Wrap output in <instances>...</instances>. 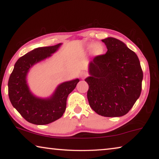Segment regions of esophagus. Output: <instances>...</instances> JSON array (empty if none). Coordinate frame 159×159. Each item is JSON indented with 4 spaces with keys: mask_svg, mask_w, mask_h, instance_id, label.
<instances>
[{
    "mask_svg": "<svg viewBox=\"0 0 159 159\" xmlns=\"http://www.w3.org/2000/svg\"><path fill=\"white\" fill-rule=\"evenodd\" d=\"M88 76V74H87V73H86V72H81V73H80V77L81 78H85V77H86Z\"/></svg>",
    "mask_w": 159,
    "mask_h": 159,
    "instance_id": "esophagus-1",
    "label": "esophagus"
}]
</instances>
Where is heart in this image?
Instances as JSON below:
<instances>
[{
  "label": "heart",
  "mask_w": 159,
  "mask_h": 159,
  "mask_svg": "<svg viewBox=\"0 0 159 159\" xmlns=\"http://www.w3.org/2000/svg\"><path fill=\"white\" fill-rule=\"evenodd\" d=\"M86 49L88 50H92V53L94 56H100L104 52L105 50V47L104 45L100 43H90L88 44L86 46Z\"/></svg>",
  "instance_id": "heart-1"
}]
</instances>
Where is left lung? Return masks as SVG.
Segmentation results:
<instances>
[{
  "instance_id": "8db88e82",
  "label": "left lung",
  "mask_w": 159,
  "mask_h": 159,
  "mask_svg": "<svg viewBox=\"0 0 159 159\" xmlns=\"http://www.w3.org/2000/svg\"><path fill=\"white\" fill-rule=\"evenodd\" d=\"M102 41L107 52L90 61L85 79L88 102L102 116H122L139 98L143 72L138 55L124 43L112 37Z\"/></svg>"
}]
</instances>
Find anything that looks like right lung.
<instances>
[{
  "label": "right lung",
  "mask_w": 159,
  "mask_h": 159,
  "mask_svg": "<svg viewBox=\"0 0 159 159\" xmlns=\"http://www.w3.org/2000/svg\"><path fill=\"white\" fill-rule=\"evenodd\" d=\"M62 43L37 48L16 61L8 80V95L14 108L28 122L46 125L62 116L66 107L67 97L73 91L79 79L60 83L48 98H40L31 92L27 75L35 64L50 57Z\"/></svg>",
  "instance_id": "obj_1"
}]
</instances>
